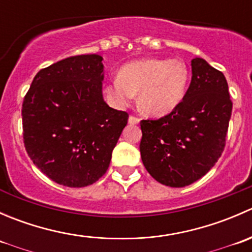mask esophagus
Masks as SVG:
<instances>
[{"mask_svg":"<svg viewBox=\"0 0 252 252\" xmlns=\"http://www.w3.org/2000/svg\"><path fill=\"white\" fill-rule=\"evenodd\" d=\"M139 122H140V118H138V117L135 116L129 117V124H139Z\"/></svg>","mask_w":252,"mask_h":252,"instance_id":"34e87169","label":"esophagus"}]
</instances>
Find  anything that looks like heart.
Here are the masks:
<instances>
[{
  "instance_id": "obj_1",
  "label": "heart",
  "mask_w": 252,
  "mask_h": 252,
  "mask_svg": "<svg viewBox=\"0 0 252 252\" xmlns=\"http://www.w3.org/2000/svg\"><path fill=\"white\" fill-rule=\"evenodd\" d=\"M189 78L190 70L184 61L144 58L123 65L118 78L108 83L107 94L114 103L124 106L139 93L142 112L161 117L182 102Z\"/></svg>"
}]
</instances>
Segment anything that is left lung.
<instances>
[{
    "label": "left lung",
    "instance_id": "8db88e82",
    "mask_svg": "<svg viewBox=\"0 0 252 252\" xmlns=\"http://www.w3.org/2000/svg\"><path fill=\"white\" fill-rule=\"evenodd\" d=\"M191 83L182 102L159 119L140 122L142 163L172 188L192 184L212 168L225 146L233 102L222 72L191 61Z\"/></svg>",
    "mask_w": 252,
    "mask_h": 252
}]
</instances>
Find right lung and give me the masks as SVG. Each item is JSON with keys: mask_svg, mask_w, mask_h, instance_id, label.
<instances>
[{"mask_svg": "<svg viewBox=\"0 0 252 252\" xmlns=\"http://www.w3.org/2000/svg\"><path fill=\"white\" fill-rule=\"evenodd\" d=\"M103 58L72 56L35 75L23 101V139L53 182L83 188L107 172L129 114L103 101Z\"/></svg>", "mask_w": 252, "mask_h": 252, "instance_id": "right-lung-1", "label": "right lung"}]
</instances>
